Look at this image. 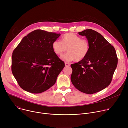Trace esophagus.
<instances>
[{"label":"esophagus","mask_w":128,"mask_h":128,"mask_svg":"<svg viewBox=\"0 0 128 128\" xmlns=\"http://www.w3.org/2000/svg\"><path fill=\"white\" fill-rule=\"evenodd\" d=\"M65 65L66 66H70V64L69 63H68L67 62H65Z\"/></svg>","instance_id":"34e87169"}]
</instances>
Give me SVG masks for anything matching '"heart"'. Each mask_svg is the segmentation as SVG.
<instances>
[{"instance_id": "b5f03b06", "label": "heart", "mask_w": 128, "mask_h": 128, "mask_svg": "<svg viewBox=\"0 0 128 128\" xmlns=\"http://www.w3.org/2000/svg\"><path fill=\"white\" fill-rule=\"evenodd\" d=\"M52 48L58 56H61L67 48L68 52L62 56L61 59L66 62L74 60L80 61L87 56L90 50V44L87 40L82 39L74 33H68L63 35L61 42L58 40L54 41Z\"/></svg>"}]
</instances>
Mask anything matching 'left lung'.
<instances>
[{
	"label": "left lung",
	"mask_w": 128,
	"mask_h": 128,
	"mask_svg": "<svg viewBox=\"0 0 128 128\" xmlns=\"http://www.w3.org/2000/svg\"><path fill=\"white\" fill-rule=\"evenodd\" d=\"M78 33L86 36L90 50L84 59L71 65V80L80 92L92 94L110 84L118 65V57L114 47L99 33L86 29Z\"/></svg>",
	"instance_id": "obj_1"
}]
</instances>
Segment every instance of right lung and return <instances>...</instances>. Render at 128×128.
<instances>
[{"label": "right lung", "mask_w": 128, "mask_h": 128, "mask_svg": "<svg viewBox=\"0 0 128 128\" xmlns=\"http://www.w3.org/2000/svg\"><path fill=\"white\" fill-rule=\"evenodd\" d=\"M60 35L35 30L24 37L14 50L12 71L22 89L38 94L55 84L65 67L52 48V43Z\"/></svg>", "instance_id": "add662e5"}]
</instances>
